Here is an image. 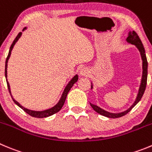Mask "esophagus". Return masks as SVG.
I'll use <instances>...</instances> for the list:
<instances>
[{
  "label": "esophagus",
  "instance_id": "esophagus-1",
  "mask_svg": "<svg viewBox=\"0 0 152 152\" xmlns=\"http://www.w3.org/2000/svg\"><path fill=\"white\" fill-rule=\"evenodd\" d=\"M79 73H80L81 76H88L90 74V71H89V69H87V68H83V69H81Z\"/></svg>",
  "mask_w": 152,
  "mask_h": 152
}]
</instances>
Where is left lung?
Listing matches in <instances>:
<instances>
[{"instance_id": "obj_1", "label": "left lung", "mask_w": 152, "mask_h": 152, "mask_svg": "<svg viewBox=\"0 0 152 152\" xmlns=\"http://www.w3.org/2000/svg\"><path fill=\"white\" fill-rule=\"evenodd\" d=\"M127 42H129L130 44H133V45H135L137 46V49H139L140 52V55H141L142 60V80H141V84H140V88H139V92L138 94H137V97L136 98V100L134 101V103H133L130 108L127 109L125 111L122 112V113H112L110 112H107L106 110H103L99 106H96L94 104H92L90 103L91 106L93 110L95 112H97V113H99L101 115L105 116V117L107 118H120L122 117V116L125 115L126 114L129 113L132 109L134 108V106L137 104V103L140 102V100H141L143 94H144L145 90V87H146L147 84V76H148V61H147L146 55H145V51L144 46H143L142 43L141 39L139 37L138 34L136 33L135 31H130L128 34V37H127ZM91 88H93V85L91 84Z\"/></svg>"}]
</instances>
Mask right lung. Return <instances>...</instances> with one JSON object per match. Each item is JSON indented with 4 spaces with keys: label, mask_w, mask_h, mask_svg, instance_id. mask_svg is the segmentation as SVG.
Returning <instances> with one entry per match:
<instances>
[{
    "label": "right lung",
    "mask_w": 152,
    "mask_h": 152,
    "mask_svg": "<svg viewBox=\"0 0 152 152\" xmlns=\"http://www.w3.org/2000/svg\"><path fill=\"white\" fill-rule=\"evenodd\" d=\"M25 29H26V28H24L23 31H24V30H25ZM21 36H22V32L18 33V34L17 35V37H15V39H14V41L12 42V45H11L10 48V51H9V53H8L7 58V59H6L5 77H6V80H7V87H8V89H9L10 94V95H11V97H12V100L14 101V103H15V104L17 105V106H19L21 109H22V110H23L25 112V113H28V115H30L32 116V117L40 118H46V117H49V116L55 114V113H57L58 112H59L61 110V109L62 108V106H63L64 104L65 100H66V96H67L68 92L69 91L70 88L73 87V86L74 85V83H76V82H77L78 75H76L74 77H73V79H72L71 80L69 81V83L67 84V86H66V88H64V91L63 94H62V96H61V97L60 100H59L58 103H57V104L55 105V106L52 107L51 109H49V110H43V111H34V110H28V109L25 108V107H24V106H22V105L20 104V103H18L16 100H15L13 99L12 94H11L10 88V84H9V83H8L7 79V62H8V60H9V58H10V55H11V51H12V48H13V46H14V45L15 44V42L18 41V39L20 38Z\"/></svg>",
    "instance_id": "right-lung-1"
}]
</instances>
